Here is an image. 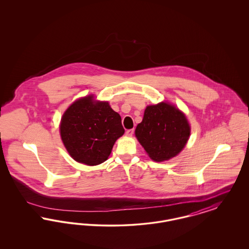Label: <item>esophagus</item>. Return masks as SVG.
Listing matches in <instances>:
<instances>
[{
    "mask_svg": "<svg viewBox=\"0 0 249 249\" xmlns=\"http://www.w3.org/2000/svg\"><path fill=\"white\" fill-rule=\"evenodd\" d=\"M133 132H134V130H133V129H131V130H128L126 131V135H127V136H129V137H131V136H132V134H133Z\"/></svg>",
    "mask_w": 249,
    "mask_h": 249,
    "instance_id": "esophagus-1",
    "label": "esophagus"
}]
</instances>
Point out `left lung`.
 <instances>
[{"instance_id": "8db88e82", "label": "left lung", "mask_w": 249, "mask_h": 249, "mask_svg": "<svg viewBox=\"0 0 249 249\" xmlns=\"http://www.w3.org/2000/svg\"><path fill=\"white\" fill-rule=\"evenodd\" d=\"M190 126L184 113L165 102L148 106L135 136L155 161L168 160L181 152L190 138Z\"/></svg>"}]
</instances>
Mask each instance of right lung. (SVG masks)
I'll list each match as a JSON object with an SVG mask.
<instances>
[{"label": "right lung", "instance_id": "add662e5", "mask_svg": "<svg viewBox=\"0 0 249 249\" xmlns=\"http://www.w3.org/2000/svg\"><path fill=\"white\" fill-rule=\"evenodd\" d=\"M59 131L71 158L93 166L107 160L125 130L119 113L107 102L95 101L93 95H89L68 107L61 118Z\"/></svg>", "mask_w": 249, "mask_h": 249}]
</instances>
